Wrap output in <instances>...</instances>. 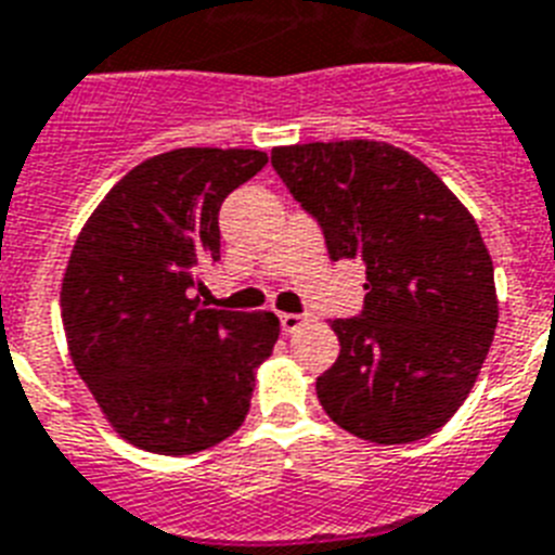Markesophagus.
I'll list each match as a JSON object with an SVG mask.
<instances>
[{"mask_svg":"<svg viewBox=\"0 0 555 555\" xmlns=\"http://www.w3.org/2000/svg\"><path fill=\"white\" fill-rule=\"evenodd\" d=\"M306 318H309V314H288V311H286V314H281V328L286 334L297 332V328L306 323Z\"/></svg>","mask_w":555,"mask_h":555,"instance_id":"1","label":"esophagus"}]
</instances>
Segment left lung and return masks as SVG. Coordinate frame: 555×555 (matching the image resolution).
Masks as SVG:
<instances>
[{
  "label": "left lung",
  "instance_id": "left-lung-1",
  "mask_svg": "<svg viewBox=\"0 0 555 555\" xmlns=\"http://www.w3.org/2000/svg\"><path fill=\"white\" fill-rule=\"evenodd\" d=\"M272 167L318 221L332 260H363L357 318L332 320L340 357L318 377L334 423L379 446L451 420L496 328L493 260L474 215L431 169L383 141L278 146Z\"/></svg>",
  "mask_w": 555,
  "mask_h": 555
}]
</instances>
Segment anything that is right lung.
Listing matches in <instances>:
<instances>
[{
    "label": "right lung",
    "instance_id": "right-lung-1",
    "mask_svg": "<svg viewBox=\"0 0 555 555\" xmlns=\"http://www.w3.org/2000/svg\"><path fill=\"white\" fill-rule=\"evenodd\" d=\"M267 162L215 146L155 155L107 192L73 246L62 283L73 365L109 425L144 451L212 448L249 411L281 320L206 309L192 288L221 260L223 198Z\"/></svg>",
    "mask_w": 555,
    "mask_h": 555
}]
</instances>
